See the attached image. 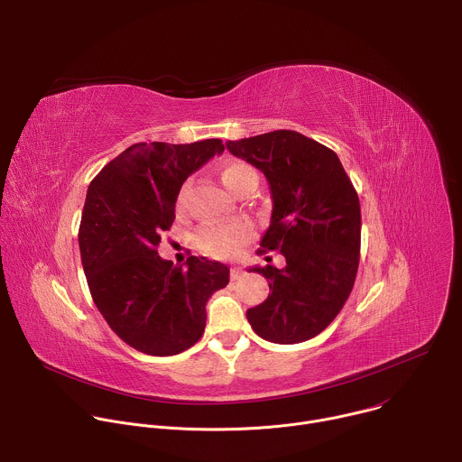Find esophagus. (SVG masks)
<instances>
[{"instance_id": "34e87169", "label": "esophagus", "mask_w": 462, "mask_h": 462, "mask_svg": "<svg viewBox=\"0 0 462 462\" xmlns=\"http://www.w3.org/2000/svg\"><path fill=\"white\" fill-rule=\"evenodd\" d=\"M243 276V269H239V267H232L230 269V278L232 280H239Z\"/></svg>"}]
</instances>
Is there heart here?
<instances>
[{"label":"heart","instance_id":"1","mask_svg":"<svg viewBox=\"0 0 462 462\" xmlns=\"http://www.w3.org/2000/svg\"><path fill=\"white\" fill-rule=\"evenodd\" d=\"M219 179L225 184V188L237 195L248 188H255L257 184V173L241 161H228L219 166ZM186 191V184L180 189L179 201ZM254 230L246 221H232L223 225H210L199 230L195 236V245L201 252H205L210 257L228 259L239 254V250L252 239Z\"/></svg>","mask_w":462,"mask_h":462}]
</instances>
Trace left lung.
Wrapping results in <instances>:
<instances>
[{"label": "left lung", "instance_id": "left-lung-1", "mask_svg": "<svg viewBox=\"0 0 462 462\" xmlns=\"http://www.w3.org/2000/svg\"><path fill=\"white\" fill-rule=\"evenodd\" d=\"M226 148L265 173L273 217L259 252H280L287 261L283 269H250L269 280L271 294L246 318L273 344L310 340L338 316L356 280L358 193L338 155L298 131L276 129Z\"/></svg>", "mask_w": 462, "mask_h": 462}]
</instances>
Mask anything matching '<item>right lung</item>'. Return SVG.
<instances>
[{
    "instance_id": "right-lung-1",
    "label": "right lung",
    "mask_w": 462,
    "mask_h": 462,
    "mask_svg": "<svg viewBox=\"0 0 462 462\" xmlns=\"http://www.w3.org/2000/svg\"><path fill=\"white\" fill-rule=\"evenodd\" d=\"M223 150L219 139L139 143L88 188L79 245L89 292L115 335L141 353L189 349L205 333L208 298L228 283L219 261L189 255L184 269L157 252L182 182Z\"/></svg>"
}]
</instances>
